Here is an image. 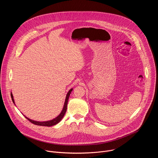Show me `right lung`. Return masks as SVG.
Returning <instances> with one entry per match:
<instances>
[{"mask_svg":"<svg viewBox=\"0 0 158 158\" xmlns=\"http://www.w3.org/2000/svg\"><path fill=\"white\" fill-rule=\"evenodd\" d=\"M73 91V89H71L69 92L67 93V96H66V98H65V102H64V107H63V109L62 110V112H60V114L55 119H52V120H51V121H44V122H39V121H33V120H31L30 119H29L28 118L26 117V118L27 119H28L30 122H31L32 124H35V125H37V126H54V125H56L57 124V123H59L61 119L63 118L64 114H65V112H66V110H67V102H68V99H69V96L71 93ZM10 96H11V98H12V100L13 101V102L14 103V98H13V95L12 94V93H10Z\"/></svg>","mask_w":158,"mask_h":158,"instance_id":"right-lung-1","label":"right lung"}]
</instances>
